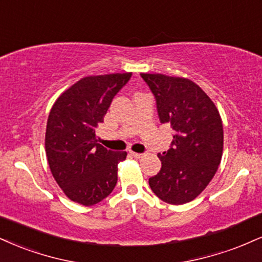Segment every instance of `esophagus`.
I'll return each instance as SVG.
<instances>
[{"mask_svg": "<svg viewBox=\"0 0 262 262\" xmlns=\"http://www.w3.org/2000/svg\"><path fill=\"white\" fill-rule=\"evenodd\" d=\"M130 155L135 157V159H141L143 157V154H139V152H134V151H130Z\"/></svg>", "mask_w": 262, "mask_h": 262, "instance_id": "1", "label": "esophagus"}]
</instances>
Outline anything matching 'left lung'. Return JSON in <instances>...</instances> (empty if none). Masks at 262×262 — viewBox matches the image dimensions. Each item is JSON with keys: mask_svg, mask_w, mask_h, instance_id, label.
Masks as SVG:
<instances>
[{"mask_svg": "<svg viewBox=\"0 0 262 262\" xmlns=\"http://www.w3.org/2000/svg\"><path fill=\"white\" fill-rule=\"evenodd\" d=\"M156 101L160 122L174 134L169 149L159 154L161 169L149 179L162 201L194 200L213 178L222 159L223 127L215 103L191 80L163 74H140Z\"/></svg>", "mask_w": 262, "mask_h": 262, "instance_id": "obj_1", "label": "left lung"}]
</instances>
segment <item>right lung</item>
I'll list each match as a JSON object with an SVG mask.
<instances>
[{
    "mask_svg": "<svg viewBox=\"0 0 262 262\" xmlns=\"http://www.w3.org/2000/svg\"><path fill=\"white\" fill-rule=\"evenodd\" d=\"M130 77L116 73L83 78L52 106L45 135L47 161L57 184L75 203L95 205L117 184L118 163L127 152L97 144L96 129Z\"/></svg>",
    "mask_w": 262,
    "mask_h": 262,
    "instance_id": "obj_1",
    "label": "right lung"
}]
</instances>
